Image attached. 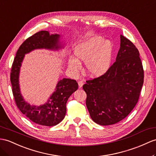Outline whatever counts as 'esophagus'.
<instances>
[{
	"label": "esophagus",
	"mask_w": 156,
	"mask_h": 156,
	"mask_svg": "<svg viewBox=\"0 0 156 156\" xmlns=\"http://www.w3.org/2000/svg\"><path fill=\"white\" fill-rule=\"evenodd\" d=\"M83 84H84V82H83V81H79L78 82V85H79V88H81V87H83Z\"/></svg>",
	"instance_id": "obj_1"
}]
</instances>
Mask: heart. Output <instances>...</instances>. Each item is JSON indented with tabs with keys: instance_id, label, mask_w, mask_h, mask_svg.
I'll return each mask as SVG.
<instances>
[{
	"instance_id": "obj_1",
	"label": "heart",
	"mask_w": 156,
	"mask_h": 156,
	"mask_svg": "<svg viewBox=\"0 0 156 156\" xmlns=\"http://www.w3.org/2000/svg\"><path fill=\"white\" fill-rule=\"evenodd\" d=\"M76 58L71 56L68 66L75 72L80 69L81 63L85 62V69L90 77H97L105 74L111 67L114 45L109 40L96 36L79 43L73 49Z\"/></svg>"
}]
</instances>
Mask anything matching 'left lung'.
I'll return each mask as SVG.
<instances>
[{"mask_svg":"<svg viewBox=\"0 0 156 156\" xmlns=\"http://www.w3.org/2000/svg\"><path fill=\"white\" fill-rule=\"evenodd\" d=\"M116 62L101 77L87 81L86 105L94 122L108 126L126 118L138 102L144 70L138 49L120 35Z\"/></svg>","mask_w":156,"mask_h":156,"instance_id":"8db88e82","label":"left lung"}]
</instances>
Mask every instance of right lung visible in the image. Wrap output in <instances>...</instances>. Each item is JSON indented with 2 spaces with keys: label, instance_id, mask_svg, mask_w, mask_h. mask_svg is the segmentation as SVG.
<instances>
[{
  "label": "right lung",
  "instance_id": "add662e5",
  "mask_svg": "<svg viewBox=\"0 0 156 156\" xmlns=\"http://www.w3.org/2000/svg\"><path fill=\"white\" fill-rule=\"evenodd\" d=\"M66 41L59 34L40 31L26 40L16 52L10 73V81L15 102L21 112L33 122L41 126H55L63 120L66 114L68 98L78 89L75 80L63 78L59 80L50 97L44 104L30 105L26 101L20 90V73L26 54L36 49H47L53 51H62Z\"/></svg>",
  "mask_w": 156,
  "mask_h": 156
}]
</instances>
